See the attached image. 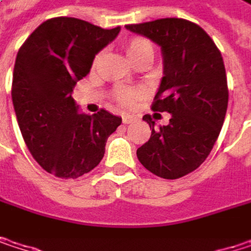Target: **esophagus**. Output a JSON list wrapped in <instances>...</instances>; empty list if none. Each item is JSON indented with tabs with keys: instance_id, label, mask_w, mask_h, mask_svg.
I'll list each match as a JSON object with an SVG mask.
<instances>
[{
	"instance_id": "esophagus-1",
	"label": "esophagus",
	"mask_w": 251,
	"mask_h": 251,
	"mask_svg": "<svg viewBox=\"0 0 251 251\" xmlns=\"http://www.w3.org/2000/svg\"><path fill=\"white\" fill-rule=\"evenodd\" d=\"M133 121H135V119H133L132 116H127V115H126V116H124V118H122V122H124L125 125H129V124H132Z\"/></svg>"
}]
</instances>
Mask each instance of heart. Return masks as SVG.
Returning <instances> with one entry per match:
<instances>
[{"mask_svg":"<svg viewBox=\"0 0 251 251\" xmlns=\"http://www.w3.org/2000/svg\"><path fill=\"white\" fill-rule=\"evenodd\" d=\"M124 49H125L126 55L129 58V61L135 65L141 61H152L154 55H155V48L154 43L144 37V36H132L129 39H126L124 42ZM100 59V53H97V56L93 61V65L96 67L97 62ZM142 91L136 90V88H127V87H118L115 90V99L121 106L130 107L136 103V100L139 97H142Z\"/></svg>","mask_w":251,"mask_h":251,"instance_id":"1","label":"heart"}]
</instances>
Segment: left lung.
<instances>
[{"mask_svg": "<svg viewBox=\"0 0 251 251\" xmlns=\"http://www.w3.org/2000/svg\"><path fill=\"white\" fill-rule=\"evenodd\" d=\"M126 28L161 46L164 76L151 109L172 115L170 124L160 129L150 115L142 118L151 136L136 150L138 160L152 175L180 178L206 160L224 124L228 85L223 55L202 27L184 19Z\"/></svg>", "mask_w": 251, "mask_h": 251, "instance_id": "left-lung-1", "label": "left lung"}]
</instances>
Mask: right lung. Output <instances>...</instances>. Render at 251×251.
<instances>
[{
  "label": "right lung",
  "instance_id": "add662e5",
  "mask_svg": "<svg viewBox=\"0 0 251 251\" xmlns=\"http://www.w3.org/2000/svg\"><path fill=\"white\" fill-rule=\"evenodd\" d=\"M121 27L101 28L74 17L43 22L19 49L11 97L25 145L48 173L76 178L99 166L107 138L122 118L101 109L78 113L76 81L90 73L94 56Z\"/></svg>",
  "mask_w": 251,
  "mask_h": 251
}]
</instances>
